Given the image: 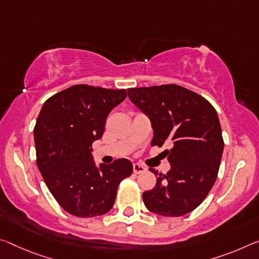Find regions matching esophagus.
<instances>
[{
    "mask_svg": "<svg viewBox=\"0 0 259 259\" xmlns=\"http://www.w3.org/2000/svg\"><path fill=\"white\" fill-rule=\"evenodd\" d=\"M133 168H134V173H135V174H141V173H143V171H144V170L146 169V168H145L144 166L139 165V163H134Z\"/></svg>",
    "mask_w": 259,
    "mask_h": 259,
    "instance_id": "1",
    "label": "esophagus"
}]
</instances>
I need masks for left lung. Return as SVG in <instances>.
Returning a JSON list of instances; mask_svg holds the SVG:
<instances>
[{
  "instance_id": "left-lung-1",
  "label": "left lung",
  "mask_w": 259,
  "mask_h": 259,
  "mask_svg": "<svg viewBox=\"0 0 259 259\" xmlns=\"http://www.w3.org/2000/svg\"><path fill=\"white\" fill-rule=\"evenodd\" d=\"M131 102L150 117L152 146L170 143V170L143 192L146 208L163 217H181L206 198L218 176L224 139L218 114L204 97L183 86L166 84L128 90Z\"/></svg>"
}]
</instances>
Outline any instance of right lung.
<instances>
[{"label":"right lung","instance_id":"add662e5","mask_svg":"<svg viewBox=\"0 0 259 259\" xmlns=\"http://www.w3.org/2000/svg\"><path fill=\"white\" fill-rule=\"evenodd\" d=\"M125 97L126 90L78 84L52 96L40 110L34 126L36 165L56 202L72 215L107 213L118 184L133 173L128 159L97 167L91 153L110 110Z\"/></svg>","mask_w":259,"mask_h":259}]
</instances>
